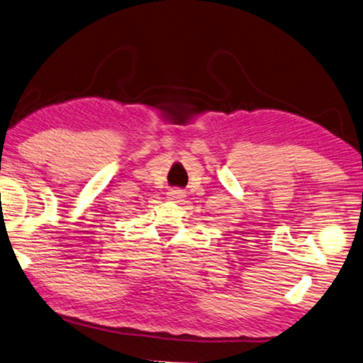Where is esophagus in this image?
<instances>
[{
  "label": "esophagus",
  "instance_id": "34e87169",
  "mask_svg": "<svg viewBox=\"0 0 363 363\" xmlns=\"http://www.w3.org/2000/svg\"><path fill=\"white\" fill-rule=\"evenodd\" d=\"M185 191H183V189H180V188H174V189H170L169 191V199H172V201H182L183 198H185Z\"/></svg>",
  "mask_w": 363,
  "mask_h": 363
}]
</instances>
